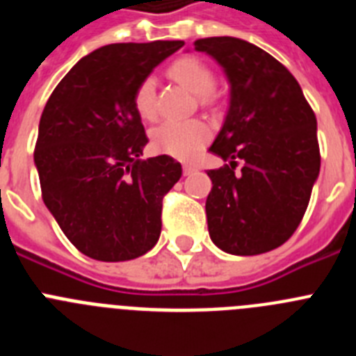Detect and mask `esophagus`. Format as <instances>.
Instances as JSON below:
<instances>
[{
	"instance_id": "1",
	"label": "esophagus",
	"mask_w": 356,
	"mask_h": 356,
	"mask_svg": "<svg viewBox=\"0 0 356 356\" xmlns=\"http://www.w3.org/2000/svg\"><path fill=\"white\" fill-rule=\"evenodd\" d=\"M194 171H196V168H194V165H188V163H187V165H184V175L185 176L193 175Z\"/></svg>"
}]
</instances>
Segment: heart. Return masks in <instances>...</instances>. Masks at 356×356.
<instances>
[{
    "label": "heart",
    "instance_id": "heart-1",
    "mask_svg": "<svg viewBox=\"0 0 356 356\" xmlns=\"http://www.w3.org/2000/svg\"><path fill=\"white\" fill-rule=\"evenodd\" d=\"M168 76L188 92L196 94L201 108L217 110L219 96L213 87V72L197 56L184 55L168 67ZM134 108L140 119L153 121L156 118V87L153 78H144L134 92ZM212 131L205 121L193 119L187 122H165L151 131L153 149L172 159L191 160L209 144Z\"/></svg>",
    "mask_w": 356,
    "mask_h": 356
}]
</instances>
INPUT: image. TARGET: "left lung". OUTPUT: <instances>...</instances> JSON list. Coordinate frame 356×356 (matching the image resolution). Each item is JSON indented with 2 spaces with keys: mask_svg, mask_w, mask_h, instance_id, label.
I'll list each match as a JSON object with an SVG mask.
<instances>
[{
  "mask_svg": "<svg viewBox=\"0 0 356 356\" xmlns=\"http://www.w3.org/2000/svg\"><path fill=\"white\" fill-rule=\"evenodd\" d=\"M194 48L213 56L229 81L228 114L210 146L229 163L207 172L210 238L226 253H267L307 212L321 168L316 114L291 71L259 46L209 37Z\"/></svg>",
  "mask_w": 356,
  "mask_h": 356,
  "instance_id": "left-lung-1",
  "label": "left lung"
}]
</instances>
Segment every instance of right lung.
Returning <instances> with one entry per match:
<instances>
[{"label":"right lung","mask_w":356,"mask_h":356,"mask_svg":"<svg viewBox=\"0 0 356 356\" xmlns=\"http://www.w3.org/2000/svg\"><path fill=\"white\" fill-rule=\"evenodd\" d=\"M181 46H103L72 65L44 106L33 151L44 205L90 259L134 260L159 241L162 200L181 165L168 155L140 160L147 137L134 92Z\"/></svg>","instance_id":"obj_1"}]
</instances>
